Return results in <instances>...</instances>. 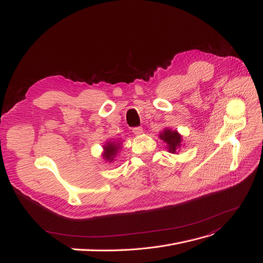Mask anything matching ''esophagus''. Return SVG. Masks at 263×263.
Listing matches in <instances>:
<instances>
[{
    "label": "esophagus",
    "instance_id": "1",
    "mask_svg": "<svg viewBox=\"0 0 263 263\" xmlns=\"http://www.w3.org/2000/svg\"><path fill=\"white\" fill-rule=\"evenodd\" d=\"M133 133L135 134V135H140V134H142L143 133V129L141 128V126H137V128H133Z\"/></svg>",
    "mask_w": 263,
    "mask_h": 263
}]
</instances>
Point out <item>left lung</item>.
<instances>
[{
    "label": "left lung",
    "instance_id": "8db88e82",
    "mask_svg": "<svg viewBox=\"0 0 263 263\" xmlns=\"http://www.w3.org/2000/svg\"><path fill=\"white\" fill-rule=\"evenodd\" d=\"M159 139L166 143V148L169 153L177 154V152L182 147V135L177 130L165 128L159 133Z\"/></svg>",
    "mask_w": 263,
    "mask_h": 263
}]
</instances>
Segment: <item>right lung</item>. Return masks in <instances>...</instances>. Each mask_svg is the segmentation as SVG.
Wrapping results in <instances>:
<instances>
[{
	"label": "right lung",
	"instance_id": "right-lung-1",
	"mask_svg": "<svg viewBox=\"0 0 263 263\" xmlns=\"http://www.w3.org/2000/svg\"><path fill=\"white\" fill-rule=\"evenodd\" d=\"M121 140H116V141H106V143L103 145L104 152L101 153V157H103L106 163H112L115 162V158L117 154L119 153V151L121 149Z\"/></svg>",
	"mask_w": 263,
	"mask_h": 263
}]
</instances>
